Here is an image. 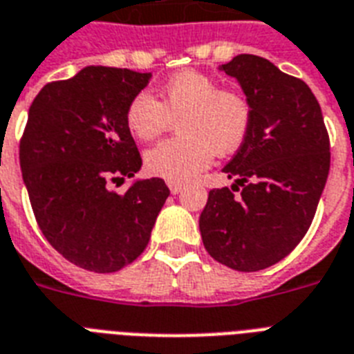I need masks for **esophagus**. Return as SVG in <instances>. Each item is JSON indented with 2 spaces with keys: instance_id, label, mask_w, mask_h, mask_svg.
Wrapping results in <instances>:
<instances>
[{
  "instance_id": "esophagus-1",
  "label": "esophagus",
  "mask_w": 354,
  "mask_h": 354,
  "mask_svg": "<svg viewBox=\"0 0 354 354\" xmlns=\"http://www.w3.org/2000/svg\"><path fill=\"white\" fill-rule=\"evenodd\" d=\"M167 185H169V189H171V193H172V194L182 193V189H183L182 183H178V182H169V183H167Z\"/></svg>"
}]
</instances>
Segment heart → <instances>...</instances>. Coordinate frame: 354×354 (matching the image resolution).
Returning <instances> with one entry per match:
<instances>
[{
	"label": "heart",
	"mask_w": 354,
	"mask_h": 354,
	"mask_svg": "<svg viewBox=\"0 0 354 354\" xmlns=\"http://www.w3.org/2000/svg\"><path fill=\"white\" fill-rule=\"evenodd\" d=\"M176 121L180 136L145 152L150 174L167 182H189L218 156L244 145L253 124V106L242 91L221 88L218 80L194 69L174 73L152 97L141 91L124 110L132 138L150 141Z\"/></svg>",
	"instance_id": "b5f03b06"
}]
</instances>
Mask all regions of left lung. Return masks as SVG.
<instances>
[{
	"mask_svg": "<svg viewBox=\"0 0 354 354\" xmlns=\"http://www.w3.org/2000/svg\"><path fill=\"white\" fill-rule=\"evenodd\" d=\"M221 69L252 101L253 124L222 169L236 178L232 189L209 191L200 233L215 261L257 272L285 259L313 224L329 176V133L301 79L255 55H236Z\"/></svg>",
	"mask_w": 354,
	"mask_h": 354,
	"instance_id": "1",
	"label": "left lung"
}]
</instances>
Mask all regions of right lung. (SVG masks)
Here are the masks:
<instances>
[{"label":"right lung","mask_w":354,"mask_h":354,"mask_svg":"<svg viewBox=\"0 0 354 354\" xmlns=\"http://www.w3.org/2000/svg\"><path fill=\"white\" fill-rule=\"evenodd\" d=\"M152 75L88 66L35 97L19 141V167L49 244L80 268L110 274L133 263L171 194L161 178L122 183L141 169L124 110Z\"/></svg>","instance_id":"obj_1"}]
</instances>
